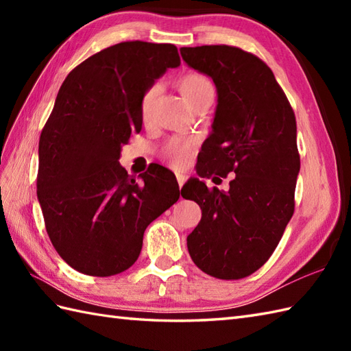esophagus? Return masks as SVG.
Segmentation results:
<instances>
[{
  "label": "esophagus",
  "mask_w": 351,
  "mask_h": 351,
  "mask_svg": "<svg viewBox=\"0 0 351 351\" xmlns=\"http://www.w3.org/2000/svg\"><path fill=\"white\" fill-rule=\"evenodd\" d=\"M176 181H178V185H180V189H181L182 185H184V182H185V175L178 173V175H176Z\"/></svg>",
  "instance_id": "esophagus-1"
}]
</instances>
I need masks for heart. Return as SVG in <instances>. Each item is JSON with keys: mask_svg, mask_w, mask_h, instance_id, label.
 I'll list each match as a JSON object with an SVG mask.
<instances>
[{"mask_svg": "<svg viewBox=\"0 0 351 351\" xmlns=\"http://www.w3.org/2000/svg\"><path fill=\"white\" fill-rule=\"evenodd\" d=\"M176 86L180 88L184 99L187 101L191 110H195L197 106L204 102H213L215 98V84L210 77H206L202 72L190 71L185 72L176 80ZM158 92V87L151 86L141 95L140 99V114L143 121H149L152 114L155 96ZM193 152V143L184 140H170L162 147V158L166 160L170 166L176 169L184 167L187 164L190 155Z\"/></svg>", "mask_w": 351, "mask_h": 351, "instance_id": "1", "label": "heart"}]
</instances>
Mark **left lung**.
<instances>
[{"mask_svg": "<svg viewBox=\"0 0 351 351\" xmlns=\"http://www.w3.org/2000/svg\"><path fill=\"white\" fill-rule=\"evenodd\" d=\"M181 56L217 88L197 175L235 173L228 191L210 190L199 178L184 185L182 196H193L202 210L187 237L189 253L213 278L243 279L267 263L293 217L300 171L295 116L271 69L250 52L204 45L181 48Z\"/></svg>", "mask_w": 351, "mask_h": 351, "instance_id": "obj_1", "label": "left lung"}]
</instances>
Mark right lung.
Wrapping results in <instances>:
<instances>
[{"mask_svg":"<svg viewBox=\"0 0 351 351\" xmlns=\"http://www.w3.org/2000/svg\"><path fill=\"white\" fill-rule=\"evenodd\" d=\"M181 64L171 43L122 42L69 72L39 140L37 199L58 255L73 270L107 278L136 263L151 221L180 199L175 175L152 166L137 182L121 164L140 132V99Z\"/></svg>","mask_w":351,"mask_h":351,"instance_id":"1","label":"right lung"}]
</instances>
